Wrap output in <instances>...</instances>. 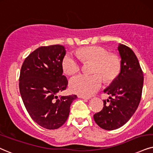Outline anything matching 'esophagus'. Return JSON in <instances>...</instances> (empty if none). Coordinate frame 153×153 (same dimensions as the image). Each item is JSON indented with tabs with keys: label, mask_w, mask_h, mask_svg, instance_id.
Listing matches in <instances>:
<instances>
[{
	"label": "esophagus",
	"mask_w": 153,
	"mask_h": 153,
	"mask_svg": "<svg viewBox=\"0 0 153 153\" xmlns=\"http://www.w3.org/2000/svg\"><path fill=\"white\" fill-rule=\"evenodd\" d=\"M78 98H81V99H85V100H90V97H85V96H82V95H78Z\"/></svg>",
	"instance_id": "1"
}]
</instances>
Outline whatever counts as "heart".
<instances>
[{
	"label": "heart",
	"mask_w": 153,
	"mask_h": 153,
	"mask_svg": "<svg viewBox=\"0 0 153 153\" xmlns=\"http://www.w3.org/2000/svg\"><path fill=\"white\" fill-rule=\"evenodd\" d=\"M77 55L67 53L62 60L63 71L68 75L77 73L80 69V59L94 61L91 75H77L71 78L69 87L74 93L82 96H90L101 88L103 83L102 75L106 80H111L117 76L120 71L121 62L116 55L109 54L102 46H88L78 50ZM100 74L99 75V74Z\"/></svg>",
	"instance_id": "1"
}]
</instances>
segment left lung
Segmentation results:
<instances>
[{"label": "left lung", "instance_id": "1", "mask_svg": "<svg viewBox=\"0 0 153 153\" xmlns=\"http://www.w3.org/2000/svg\"><path fill=\"white\" fill-rule=\"evenodd\" d=\"M118 50L121 59V71L104 90L111 97L103 100V109L94 115L97 124L109 131L128 122L138 107L143 86V73L136 54L123 44H120Z\"/></svg>", "mask_w": 153, "mask_h": 153}]
</instances>
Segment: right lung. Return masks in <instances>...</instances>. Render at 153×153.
Returning <instances> with one entry per match:
<instances>
[{"instance_id": "1", "label": "right lung", "mask_w": 153, "mask_h": 153, "mask_svg": "<svg viewBox=\"0 0 153 153\" xmlns=\"http://www.w3.org/2000/svg\"><path fill=\"white\" fill-rule=\"evenodd\" d=\"M62 45L41 46L25 59L21 67L19 88L29 114L44 128L56 129L64 124L75 94L58 97L68 80L63 75Z\"/></svg>"}]
</instances>
